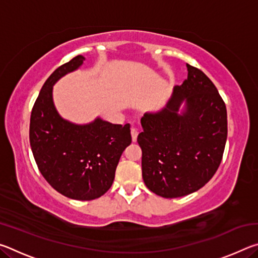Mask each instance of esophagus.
I'll use <instances>...</instances> for the list:
<instances>
[{"mask_svg": "<svg viewBox=\"0 0 258 258\" xmlns=\"http://www.w3.org/2000/svg\"><path fill=\"white\" fill-rule=\"evenodd\" d=\"M138 134H139V132H138L137 128L133 127L132 130H131V135H132V141H133V142H137Z\"/></svg>", "mask_w": 258, "mask_h": 258, "instance_id": "obj_1", "label": "esophagus"}]
</instances>
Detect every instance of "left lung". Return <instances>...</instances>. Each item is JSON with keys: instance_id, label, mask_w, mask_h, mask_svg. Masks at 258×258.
<instances>
[{"instance_id": "1", "label": "left lung", "mask_w": 258, "mask_h": 258, "mask_svg": "<svg viewBox=\"0 0 258 258\" xmlns=\"http://www.w3.org/2000/svg\"><path fill=\"white\" fill-rule=\"evenodd\" d=\"M187 78L174 87L163 110L146 113L138 143L142 149V177L148 189L164 198L199 190L220 166L228 137L223 99L213 82L186 63ZM183 101L186 110L177 114Z\"/></svg>"}]
</instances>
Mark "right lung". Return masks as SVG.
Returning a JSON list of instances; mask_svg holds the SVG:
<instances>
[{
  "instance_id": "obj_1",
  "label": "right lung",
  "mask_w": 258,
  "mask_h": 258,
  "mask_svg": "<svg viewBox=\"0 0 258 258\" xmlns=\"http://www.w3.org/2000/svg\"><path fill=\"white\" fill-rule=\"evenodd\" d=\"M84 60L76 55L45 81L32 109L29 141L38 169L54 190L72 199L93 200L110 189L120 156L132 138L130 124L97 118L91 124L75 125L55 110L53 84Z\"/></svg>"
}]
</instances>
